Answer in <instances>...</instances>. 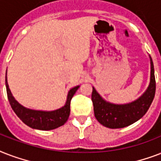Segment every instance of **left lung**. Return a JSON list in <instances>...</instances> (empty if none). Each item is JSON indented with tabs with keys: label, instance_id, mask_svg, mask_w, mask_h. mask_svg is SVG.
<instances>
[{
	"label": "left lung",
	"instance_id": "1",
	"mask_svg": "<svg viewBox=\"0 0 161 161\" xmlns=\"http://www.w3.org/2000/svg\"><path fill=\"white\" fill-rule=\"evenodd\" d=\"M150 60V80L145 92L134 102L125 104H115L107 102L92 87V100L94 114L101 124L109 128H121L133 124L143 118L151 105L155 94L154 64Z\"/></svg>",
	"mask_w": 161,
	"mask_h": 161
}]
</instances>
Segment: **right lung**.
<instances>
[{
  "label": "right lung",
  "instance_id": "1",
  "mask_svg": "<svg viewBox=\"0 0 161 161\" xmlns=\"http://www.w3.org/2000/svg\"><path fill=\"white\" fill-rule=\"evenodd\" d=\"M6 87L7 97L12 110L17 116L27 125L34 129L39 130H52L64 125L69 118L70 113V101L80 86H75L69 90L67 95L65 104L60 108L53 111L33 110L21 105L12 96L7 83V76L6 74Z\"/></svg>",
  "mask_w": 161,
  "mask_h": 161
}]
</instances>
